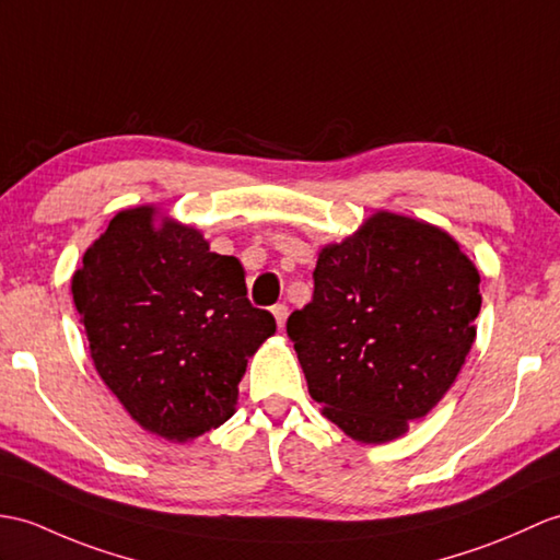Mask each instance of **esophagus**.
<instances>
[{
	"label": "esophagus",
	"mask_w": 560,
	"mask_h": 560,
	"mask_svg": "<svg viewBox=\"0 0 560 560\" xmlns=\"http://www.w3.org/2000/svg\"><path fill=\"white\" fill-rule=\"evenodd\" d=\"M271 315H275L279 329H281L283 324H285V317H289V307H285V305H275V307H271Z\"/></svg>",
	"instance_id": "esophagus-1"
}]
</instances>
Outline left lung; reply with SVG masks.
Here are the masks:
<instances>
[{
	"label": "left lung",
	"instance_id": "8db88e82",
	"mask_svg": "<svg viewBox=\"0 0 560 560\" xmlns=\"http://www.w3.org/2000/svg\"><path fill=\"white\" fill-rule=\"evenodd\" d=\"M312 301L285 322L322 415L360 444L408 432L475 343L479 271L434 224L380 210L324 245Z\"/></svg>",
	"mask_w": 560,
	"mask_h": 560
}]
</instances>
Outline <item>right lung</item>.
I'll return each mask as SVG.
<instances>
[{
  "instance_id": "right-lung-1",
  "label": "right lung",
  "mask_w": 560,
  "mask_h": 560,
  "mask_svg": "<svg viewBox=\"0 0 560 560\" xmlns=\"http://www.w3.org/2000/svg\"><path fill=\"white\" fill-rule=\"evenodd\" d=\"M71 293L102 382L145 432L178 444L236 412L248 360L277 331L238 259L154 205L109 221Z\"/></svg>"
}]
</instances>
